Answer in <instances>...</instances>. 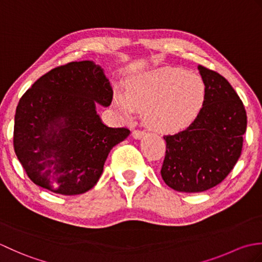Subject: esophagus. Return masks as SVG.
<instances>
[{
	"instance_id": "1",
	"label": "esophagus",
	"mask_w": 262,
	"mask_h": 262,
	"mask_svg": "<svg viewBox=\"0 0 262 262\" xmlns=\"http://www.w3.org/2000/svg\"><path fill=\"white\" fill-rule=\"evenodd\" d=\"M144 134H145V132L144 130H140V129H134L132 133V135L134 138H136V140H140V138H142L144 136Z\"/></svg>"
}]
</instances>
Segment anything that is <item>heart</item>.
<instances>
[{
	"mask_svg": "<svg viewBox=\"0 0 262 262\" xmlns=\"http://www.w3.org/2000/svg\"><path fill=\"white\" fill-rule=\"evenodd\" d=\"M205 85L199 76L180 69L163 68L134 77L126 93H117L115 105L127 118L146 110L149 128L174 133L196 118L203 105Z\"/></svg>",
	"mask_w": 262,
	"mask_h": 262,
	"instance_id": "obj_1",
	"label": "heart"
}]
</instances>
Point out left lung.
I'll list each match as a JSON object with an SVG mask.
<instances>
[{"instance_id":"8db88e82","label":"left lung","mask_w":262,"mask_h":262,"mask_svg":"<svg viewBox=\"0 0 262 262\" xmlns=\"http://www.w3.org/2000/svg\"><path fill=\"white\" fill-rule=\"evenodd\" d=\"M203 108L188 128L165 135V158L161 176L180 192H202L223 181L241 155L247 113L224 76L203 65Z\"/></svg>"}]
</instances>
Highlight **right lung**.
I'll return each instance as SVG.
<instances>
[{"instance_id": "obj_1", "label": "right lung", "mask_w": 262, "mask_h": 262, "mask_svg": "<svg viewBox=\"0 0 262 262\" xmlns=\"http://www.w3.org/2000/svg\"><path fill=\"white\" fill-rule=\"evenodd\" d=\"M113 96L90 60L57 66L28 89L15 110L13 147L33 183L64 196L94 187L111 148L130 133L97 115L96 102L108 107Z\"/></svg>"}]
</instances>
